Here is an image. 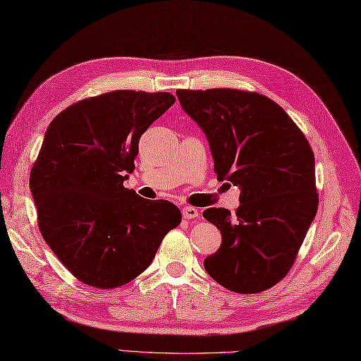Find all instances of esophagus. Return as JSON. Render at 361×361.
Masks as SVG:
<instances>
[{
	"label": "esophagus",
	"mask_w": 361,
	"mask_h": 361,
	"mask_svg": "<svg viewBox=\"0 0 361 361\" xmlns=\"http://www.w3.org/2000/svg\"><path fill=\"white\" fill-rule=\"evenodd\" d=\"M182 216L183 219H196L199 216V211L195 207H183Z\"/></svg>",
	"instance_id": "esophagus-1"
}]
</instances>
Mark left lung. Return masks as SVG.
<instances>
[{"label":"left lung","instance_id":"8db88e82","mask_svg":"<svg viewBox=\"0 0 361 361\" xmlns=\"http://www.w3.org/2000/svg\"><path fill=\"white\" fill-rule=\"evenodd\" d=\"M180 107L204 131L219 180L240 188L235 217L208 208L222 245L204 260L219 285L262 293L291 269L319 207L312 148L279 104L259 93L178 90Z\"/></svg>","mask_w":361,"mask_h":361}]
</instances>
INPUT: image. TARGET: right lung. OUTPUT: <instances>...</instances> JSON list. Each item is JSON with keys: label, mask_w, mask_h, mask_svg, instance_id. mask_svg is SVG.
<instances>
[{"label": "right lung", "mask_w": 361, "mask_h": 361, "mask_svg": "<svg viewBox=\"0 0 361 361\" xmlns=\"http://www.w3.org/2000/svg\"><path fill=\"white\" fill-rule=\"evenodd\" d=\"M174 101L166 92H109L70 105L47 127L30 171L39 231L85 285L131 282L180 224L171 202L147 200L124 187L140 136Z\"/></svg>", "instance_id": "add662e5"}]
</instances>
